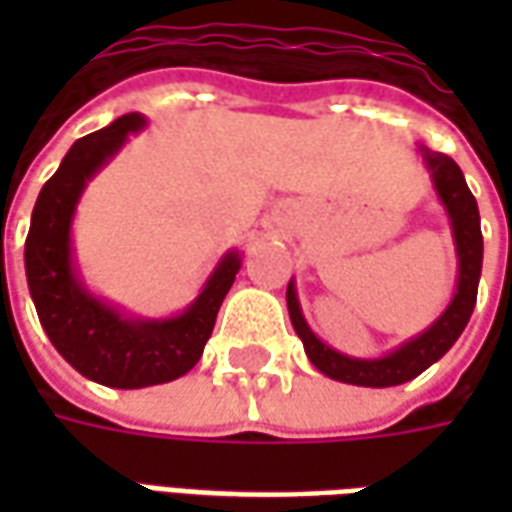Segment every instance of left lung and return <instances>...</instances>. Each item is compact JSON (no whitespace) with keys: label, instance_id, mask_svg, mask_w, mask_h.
I'll return each mask as SVG.
<instances>
[{"label":"left lung","instance_id":"1","mask_svg":"<svg viewBox=\"0 0 512 512\" xmlns=\"http://www.w3.org/2000/svg\"><path fill=\"white\" fill-rule=\"evenodd\" d=\"M422 164L428 169L430 186L436 191V200L447 213L450 222L452 244L458 257V277H455V293L450 304L441 310L436 321L428 329H422L414 337H408L384 356H348L337 351L329 343H323L318 334L312 332L310 323L304 318L296 293V279L288 282V312L293 329L304 343V354L312 365L321 370L323 376L343 381L354 386H384L406 384L419 373H425L430 365H436L441 356L450 351L455 340L461 337L466 323L472 318L474 301H477V285L483 271V233H480V211L477 200L466 186L461 167L444 153H433L425 145H417Z\"/></svg>","mask_w":512,"mask_h":512}]
</instances>
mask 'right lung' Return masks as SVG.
Masks as SVG:
<instances>
[{
	"mask_svg": "<svg viewBox=\"0 0 512 512\" xmlns=\"http://www.w3.org/2000/svg\"><path fill=\"white\" fill-rule=\"evenodd\" d=\"M145 126V115L131 112L73 142L40 189L24 244L29 296L43 332L73 370L112 389H142L186 376L200 362L216 312L244 263L238 249L224 252L197 299L167 318L134 315L84 282L73 246L76 208L87 183Z\"/></svg>",
	"mask_w": 512,
	"mask_h": 512,
	"instance_id": "1",
	"label": "right lung"
}]
</instances>
